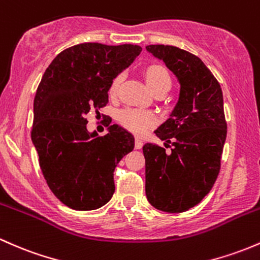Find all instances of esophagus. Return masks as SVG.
I'll use <instances>...</instances> for the list:
<instances>
[{"instance_id":"obj_1","label":"esophagus","mask_w":260,"mask_h":260,"mask_svg":"<svg viewBox=\"0 0 260 260\" xmlns=\"http://www.w3.org/2000/svg\"><path fill=\"white\" fill-rule=\"evenodd\" d=\"M141 147H142V140H141V139L136 138L135 139V149L136 150H140Z\"/></svg>"}]
</instances>
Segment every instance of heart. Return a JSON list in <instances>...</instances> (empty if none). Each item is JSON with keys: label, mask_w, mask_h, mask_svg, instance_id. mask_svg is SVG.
<instances>
[{"label": "heart", "mask_w": 260, "mask_h": 260, "mask_svg": "<svg viewBox=\"0 0 260 260\" xmlns=\"http://www.w3.org/2000/svg\"><path fill=\"white\" fill-rule=\"evenodd\" d=\"M144 78L146 84L150 86L155 95L160 96L171 89L172 78L170 72L162 64L153 63L147 66L144 69ZM121 77H116L111 83L109 93L110 95H115L119 90ZM119 122L127 130L133 131L134 134L141 135L149 127L156 124V118L152 113L144 110H135V109H126L119 114Z\"/></svg>", "instance_id": "obj_1"}]
</instances>
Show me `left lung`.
<instances>
[{
    "label": "left lung",
    "instance_id": "8db88e82",
    "mask_svg": "<svg viewBox=\"0 0 260 260\" xmlns=\"http://www.w3.org/2000/svg\"><path fill=\"white\" fill-rule=\"evenodd\" d=\"M146 51L166 64L180 83L170 118L153 133L172 145L171 152L152 142L142 147L145 192L155 208L170 213L194 207L218 176L227 136L219 83L192 53L174 46L151 44Z\"/></svg>",
    "mask_w": 260,
    "mask_h": 260
}]
</instances>
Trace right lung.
<instances>
[{
	"label": "right lung",
	"mask_w": 260,
	"mask_h": 260,
	"mask_svg": "<svg viewBox=\"0 0 260 260\" xmlns=\"http://www.w3.org/2000/svg\"><path fill=\"white\" fill-rule=\"evenodd\" d=\"M140 52L135 44H77L60 52L42 77L30 138L47 185L69 208L93 211L113 197L114 170L135 139L118 124L105 136L89 133L85 116L108 104L113 80Z\"/></svg>",
	"instance_id": "right-lung-1"
}]
</instances>
